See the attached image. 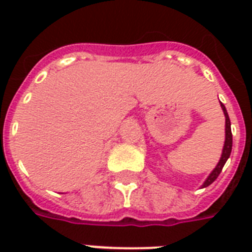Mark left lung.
<instances>
[{
  "mask_svg": "<svg viewBox=\"0 0 252 252\" xmlns=\"http://www.w3.org/2000/svg\"><path fill=\"white\" fill-rule=\"evenodd\" d=\"M221 108L223 111V115H225V142H223V149H222V154H221V158H220L219 163L213 168V171L209 174L205 182L203 183L201 188L208 187L209 184H212L217 179V176L220 175V172L222 171L223 165L226 163L227 158L230 157L231 153V146H233V136H231V128H230V119H229V115H227V111L225 108L222 103H221Z\"/></svg>",
  "mask_w": 252,
  "mask_h": 252,
  "instance_id": "left-lung-1",
  "label": "left lung"
}]
</instances>
